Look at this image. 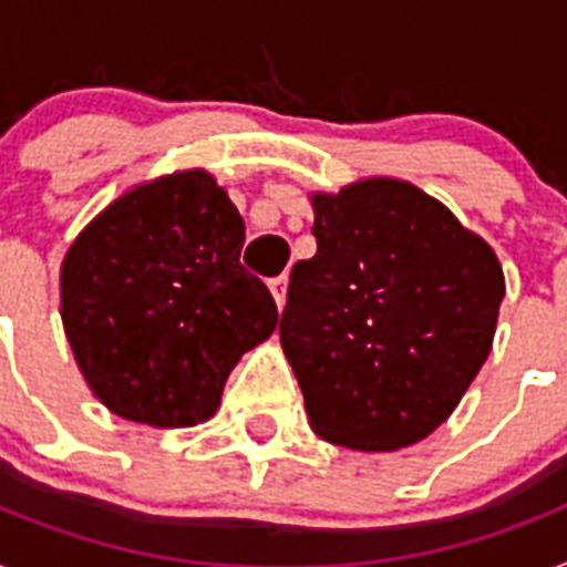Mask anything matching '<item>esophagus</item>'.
<instances>
[{
	"instance_id": "1",
	"label": "esophagus",
	"mask_w": 567,
	"mask_h": 567,
	"mask_svg": "<svg viewBox=\"0 0 567 567\" xmlns=\"http://www.w3.org/2000/svg\"><path fill=\"white\" fill-rule=\"evenodd\" d=\"M270 293H274L276 306H279V311L285 308V293H288V279L285 276H276V279H270Z\"/></svg>"
}]
</instances>
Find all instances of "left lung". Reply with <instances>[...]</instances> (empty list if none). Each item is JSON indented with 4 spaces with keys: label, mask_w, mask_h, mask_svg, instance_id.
Listing matches in <instances>:
<instances>
[{
    "label": "left lung",
    "mask_w": 567,
    "mask_h": 567,
    "mask_svg": "<svg viewBox=\"0 0 567 567\" xmlns=\"http://www.w3.org/2000/svg\"><path fill=\"white\" fill-rule=\"evenodd\" d=\"M317 252L279 323L311 431L395 451L454 413L492 352L504 270L489 244L408 179L315 192Z\"/></svg>",
    "instance_id": "8db88e82"
}]
</instances>
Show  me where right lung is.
Here are the masks:
<instances>
[{"mask_svg":"<svg viewBox=\"0 0 567 567\" xmlns=\"http://www.w3.org/2000/svg\"><path fill=\"white\" fill-rule=\"evenodd\" d=\"M241 247V215L204 168L127 188L69 244L63 331L110 413L151 427L215 416L233 367L279 323Z\"/></svg>","mask_w":567,"mask_h":567,"instance_id":"obj_1","label":"right lung"}]
</instances>
